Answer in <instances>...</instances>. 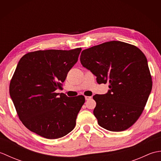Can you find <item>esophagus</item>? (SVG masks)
I'll use <instances>...</instances> for the list:
<instances>
[{"mask_svg":"<svg viewBox=\"0 0 161 161\" xmlns=\"http://www.w3.org/2000/svg\"><path fill=\"white\" fill-rule=\"evenodd\" d=\"M91 98H92L91 96H85V99H86V100H89Z\"/></svg>","mask_w":161,"mask_h":161,"instance_id":"34e87169","label":"esophagus"}]
</instances>
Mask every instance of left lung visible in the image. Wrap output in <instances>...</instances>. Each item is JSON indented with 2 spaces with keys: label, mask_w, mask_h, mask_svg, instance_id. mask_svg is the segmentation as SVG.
<instances>
[{
  "label": "left lung",
  "mask_w": 161,
  "mask_h": 161,
  "mask_svg": "<svg viewBox=\"0 0 161 161\" xmlns=\"http://www.w3.org/2000/svg\"><path fill=\"white\" fill-rule=\"evenodd\" d=\"M80 62L98 84H109L107 94L93 97L99 125L111 131L131 127L144 111L152 88L144 53L131 44L112 41L84 50Z\"/></svg>",
  "instance_id": "obj_1"
}]
</instances>
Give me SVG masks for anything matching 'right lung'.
Segmentation results:
<instances>
[{"mask_svg": "<svg viewBox=\"0 0 161 161\" xmlns=\"http://www.w3.org/2000/svg\"><path fill=\"white\" fill-rule=\"evenodd\" d=\"M81 50H37L25 54L19 61L9 94L20 120L31 131L57 139L75 128L84 96L69 97L55 91L62 86Z\"/></svg>", "mask_w": 161, "mask_h": 161, "instance_id": "1", "label": "right lung"}]
</instances>
